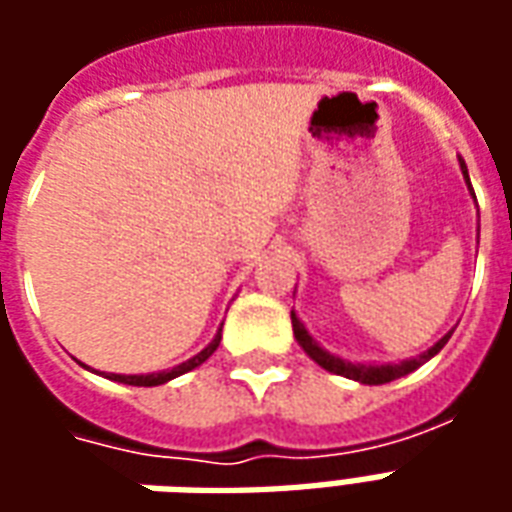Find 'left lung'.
Returning <instances> with one entry per match:
<instances>
[{"mask_svg": "<svg viewBox=\"0 0 512 512\" xmlns=\"http://www.w3.org/2000/svg\"><path fill=\"white\" fill-rule=\"evenodd\" d=\"M461 161V158H458ZM461 172H463V180H466V186H469V194H472L474 200V189L472 183H469V172H466V164L461 161ZM477 202V200H474ZM290 321H293V337H296V343L304 348V354L310 356L315 365H321L323 370H329L334 376H343V378H351V381H359V384H367V386H378V384H389V381H395V378H403L408 373H414L417 367H422L428 359L439 354L441 348L447 345L450 340V334L455 332H447L441 337L439 343H433L428 351H422V354L411 356V359H403V362H386V365H376V362H348L343 356L337 354H329L326 348H323L310 332H307V326L301 323V318L296 315V310H290Z\"/></svg>", "mask_w": 512, "mask_h": 512, "instance_id": "1", "label": "left lung"}]
</instances>
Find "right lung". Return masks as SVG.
Masks as SVG:
<instances>
[{"mask_svg":"<svg viewBox=\"0 0 512 512\" xmlns=\"http://www.w3.org/2000/svg\"><path fill=\"white\" fill-rule=\"evenodd\" d=\"M219 343H222V326H219V332L213 334V340L205 348H202L200 354H194L191 359H186V362H180V365L169 367V370H158V373H139V376H123V373H109V381H117V384H128V386H158V384H167V381H172V378L183 376V373H189V370H194V367H200L208 356L219 348ZM87 367V365H82ZM87 370H93V367H87Z\"/></svg>","mask_w":512,"mask_h":512,"instance_id":"right-lung-1","label":"right lung"}]
</instances>
